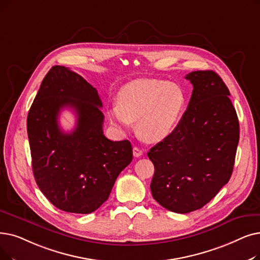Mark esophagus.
I'll use <instances>...</instances> for the list:
<instances>
[{
    "mask_svg": "<svg viewBox=\"0 0 260 260\" xmlns=\"http://www.w3.org/2000/svg\"><path fill=\"white\" fill-rule=\"evenodd\" d=\"M142 153L143 152L139 148H137V146H135V148L133 149V154L135 157H140L142 155Z\"/></svg>",
    "mask_w": 260,
    "mask_h": 260,
    "instance_id": "obj_1",
    "label": "esophagus"
}]
</instances>
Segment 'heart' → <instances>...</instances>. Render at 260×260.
I'll return each mask as SVG.
<instances>
[{
  "label": "heart",
  "instance_id": "heart-1",
  "mask_svg": "<svg viewBox=\"0 0 260 260\" xmlns=\"http://www.w3.org/2000/svg\"><path fill=\"white\" fill-rule=\"evenodd\" d=\"M185 106V95L177 85L156 78H139L124 85L117 105L108 107L110 122L125 131L137 121V133L146 142H159L176 127Z\"/></svg>",
  "mask_w": 260,
  "mask_h": 260
}]
</instances>
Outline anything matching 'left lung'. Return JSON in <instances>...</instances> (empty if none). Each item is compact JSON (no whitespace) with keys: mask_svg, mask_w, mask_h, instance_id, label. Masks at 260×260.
<instances>
[{"mask_svg":"<svg viewBox=\"0 0 260 260\" xmlns=\"http://www.w3.org/2000/svg\"><path fill=\"white\" fill-rule=\"evenodd\" d=\"M192 95L178 125L149 151L153 198L166 209L202 208L229 183L239 142V121L230 90L213 71L186 75Z\"/></svg>","mask_w":260,"mask_h":260,"instance_id":"left-lung-1","label":"left lung"}]
</instances>
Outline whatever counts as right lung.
I'll return each mask as SVG.
<instances>
[{
  "mask_svg": "<svg viewBox=\"0 0 260 260\" xmlns=\"http://www.w3.org/2000/svg\"><path fill=\"white\" fill-rule=\"evenodd\" d=\"M98 90L63 66L44 76L27 116L32 173L41 192L60 210L90 213L108 199L118 175L133 160L128 140L104 136ZM63 108L77 115L64 133L58 124Z\"/></svg>",
  "mask_w": 260,
  "mask_h": 260,
  "instance_id": "1",
  "label": "right lung"
}]
</instances>
